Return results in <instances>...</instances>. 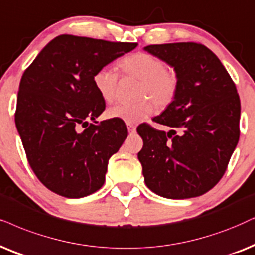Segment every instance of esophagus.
I'll return each mask as SVG.
<instances>
[{"label":"esophagus","mask_w":255,"mask_h":255,"mask_svg":"<svg viewBox=\"0 0 255 255\" xmlns=\"http://www.w3.org/2000/svg\"><path fill=\"white\" fill-rule=\"evenodd\" d=\"M127 129L129 133H135L136 131V127L133 124H127Z\"/></svg>","instance_id":"obj_1"}]
</instances>
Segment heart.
I'll list each match as a JSON object with an SVG mask.
<instances>
[{
	"label": "heart",
	"instance_id": "1",
	"mask_svg": "<svg viewBox=\"0 0 255 255\" xmlns=\"http://www.w3.org/2000/svg\"><path fill=\"white\" fill-rule=\"evenodd\" d=\"M120 68L126 75L140 80L136 98L142 99L112 106L107 111L109 118L119 119L127 124L142 121L154 112L153 102L157 108H165L178 93L176 73L167 68L165 61L153 54L135 53L125 57L120 62ZM118 80V70L111 64L101 67L94 73L93 85L104 101L112 102L115 99Z\"/></svg>",
	"mask_w": 255,
	"mask_h": 255
}]
</instances>
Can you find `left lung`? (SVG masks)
Instances as JSON below:
<instances>
[{
    "instance_id": "1",
    "label": "left lung",
    "mask_w": 255,
    "mask_h": 255,
    "mask_svg": "<svg viewBox=\"0 0 255 255\" xmlns=\"http://www.w3.org/2000/svg\"><path fill=\"white\" fill-rule=\"evenodd\" d=\"M178 76V93L153 119L170 130L137 127L138 161L148 188L167 199L205 194L219 182L239 141L240 99L233 80L212 50L194 42L150 44Z\"/></svg>"
}]
</instances>
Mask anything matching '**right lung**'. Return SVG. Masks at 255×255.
<instances>
[{"label":"right lung","mask_w":255,"mask_h":255,"mask_svg":"<svg viewBox=\"0 0 255 255\" xmlns=\"http://www.w3.org/2000/svg\"><path fill=\"white\" fill-rule=\"evenodd\" d=\"M136 46L60 35L25 69L15 124L29 165L51 192L79 199L104 186L108 161L128 131L119 119L96 121L106 102L93 75Z\"/></svg>","instance_id":"right-lung-1"}]
</instances>
